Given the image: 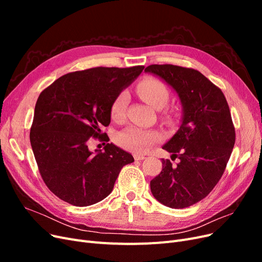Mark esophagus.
Masks as SVG:
<instances>
[{"mask_svg": "<svg viewBox=\"0 0 262 262\" xmlns=\"http://www.w3.org/2000/svg\"><path fill=\"white\" fill-rule=\"evenodd\" d=\"M144 158H145V157H144L143 155H139V154L134 155V160H136V161H143Z\"/></svg>", "mask_w": 262, "mask_h": 262, "instance_id": "34e87169", "label": "esophagus"}]
</instances>
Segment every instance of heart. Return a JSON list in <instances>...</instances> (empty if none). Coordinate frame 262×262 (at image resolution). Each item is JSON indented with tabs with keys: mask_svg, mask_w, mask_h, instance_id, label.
Listing matches in <instances>:
<instances>
[{
	"mask_svg": "<svg viewBox=\"0 0 262 262\" xmlns=\"http://www.w3.org/2000/svg\"><path fill=\"white\" fill-rule=\"evenodd\" d=\"M137 93L142 99L155 109L164 108L168 104L170 97L168 87L160 80H156L153 77H148L141 81L137 86ZM126 104H128V94L122 91L114 98L112 106H110L112 118L115 120L122 119L125 113ZM116 140L117 143L121 147L134 153L142 154L161 140V134L156 130L130 125L126 126L122 131L118 132Z\"/></svg>",
	"mask_w": 262,
	"mask_h": 262,
	"instance_id": "b5f03b06",
	"label": "heart"
}]
</instances>
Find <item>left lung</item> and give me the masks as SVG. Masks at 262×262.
<instances>
[{"label":"left lung","mask_w":262,"mask_h":262,"mask_svg":"<svg viewBox=\"0 0 262 262\" xmlns=\"http://www.w3.org/2000/svg\"><path fill=\"white\" fill-rule=\"evenodd\" d=\"M156 74L175 90L184 106L180 129L163 148L172 153L150 180L155 199L172 209L188 208L207 196L223 176L235 144V126L220 87L199 71L172 64H152Z\"/></svg>","instance_id":"obj_1"}]
</instances>
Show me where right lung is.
<instances>
[{"mask_svg": "<svg viewBox=\"0 0 262 262\" xmlns=\"http://www.w3.org/2000/svg\"><path fill=\"white\" fill-rule=\"evenodd\" d=\"M143 66L98 67L59 77L37 99L30 144L39 172L50 191L75 207H87L113 191L131 154L107 143L93 154L91 139L109 141L101 125L110 123V106Z\"/></svg>", "mask_w": 262, "mask_h": 262, "instance_id": "obj_1", "label": "right lung"}]
</instances>
